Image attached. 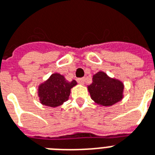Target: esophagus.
<instances>
[{
    "label": "esophagus",
    "instance_id": "esophagus-1",
    "mask_svg": "<svg viewBox=\"0 0 155 155\" xmlns=\"http://www.w3.org/2000/svg\"><path fill=\"white\" fill-rule=\"evenodd\" d=\"M84 81H85V79L84 78H79V79H77V82L80 84H84Z\"/></svg>",
    "mask_w": 155,
    "mask_h": 155
}]
</instances>
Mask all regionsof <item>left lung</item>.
<instances>
[{
    "instance_id": "obj_1",
    "label": "left lung",
    "mask_w": 155,
    "mask_h": 155,
    "mask_svg": "<svg viewBox=\"0 0 155 155\" xmlns=\"http://www.w3.org/2000/svg\"><path fill=\"white\" fill-rule=\"evenodd\" d=\"M88 90L95 104L109 107L123 98L124 84L105 72L98 71L93 75V82L88 86Z\"/></svg>"
}]
</instances>
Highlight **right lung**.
<instances>
[{"instance_id":"right-lung-1","label":"right lung","mask_w":155,"mask_h":155,"mask_svg":"<svg viewBox=\"0 0 155 155\" xmlns=\"http://www.w3.org/2000/svg\"><path fill=\"white\" fill-rule=\"evenodd\" d=\"M77 84L75 81L69 82L62 74L59 73L51 74L50 77L40 84L38 95L42 105L57 107L68 100L71 89Z\"/></svg>"}]
</instances>
